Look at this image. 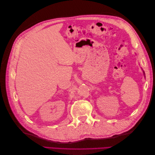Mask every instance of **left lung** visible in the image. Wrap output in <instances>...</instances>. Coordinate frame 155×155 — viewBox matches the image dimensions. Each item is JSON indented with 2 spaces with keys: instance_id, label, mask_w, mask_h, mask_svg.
I'll return each mask as SVG.
<instances>
[{
  "instance_id": "obj_1",
  "label": "left lung",
  "mask_w": 155,
  "mask_h": 155,
  "mask_svg": "<svg viewBox=\"0 0 155 155\" xmlns=\"http://www.w3.org/2000/svg\"><path fill=\"white\" fill-rule=\"evenodd\" d=\"M143 74L145 75V73H144V71H143Z\"/></svg>"
}]
</instances>
